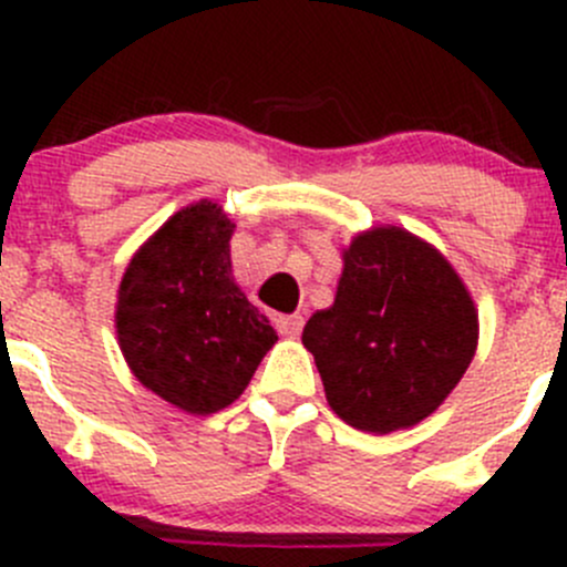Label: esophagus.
Masks as SVG:
<instances>
[{
    "label": "esophagus",
    "mask_w": 567,
    "mask_h": 567,
    "mask_svg": "<svg viewBox=\"0 0 567 567\" xmlns=\"http://www.w3.org/2000/svg\"><path fill=\"white\" fill-rule=\"evenodd\" d=\"M274 326L282 337H299L301 334V326H305V318L301 316H277L274 318Z\"/></svg>",
    "instance_id": "obj_1"
}]
</instances>
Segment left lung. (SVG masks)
<instances>
[{
	"mask_svg": "<svg viewBox=\"0 0 567 567\" xmlns=\"http://www.w3.org/2000/svg\"><path fill=\"white\" fill-rule=\"evenodd\" d=\"M334 305L307 320L326 400L359 431L416 425L444 403L477 348V312L458 274L400 227L353 238Z\"/></svg>",
	"mask_w": 567,
	"mask_h": 567,
	"instance_id": "8db88e82",
	"label": "left lung"
}]
</instances>
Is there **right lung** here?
Segmentation results:
<instances>
[{
  "label": "right lung",
  "mask_w": 567,
  "mask_h": 567,
  "mask_svg": "<svg viewBox=\"0 0 567 567\" xmlns=\"http://www.w3.org/2000/svg\"><path fill=\"white\" fill-rule=\"evenodd\" d=\"M233 225L214 203L175 214L128 262L117 337L136 379L188 414L238 398L277 334L230 277Z\"/></svg>",
  "instance_id": "obj_1"
}]
</instances>
